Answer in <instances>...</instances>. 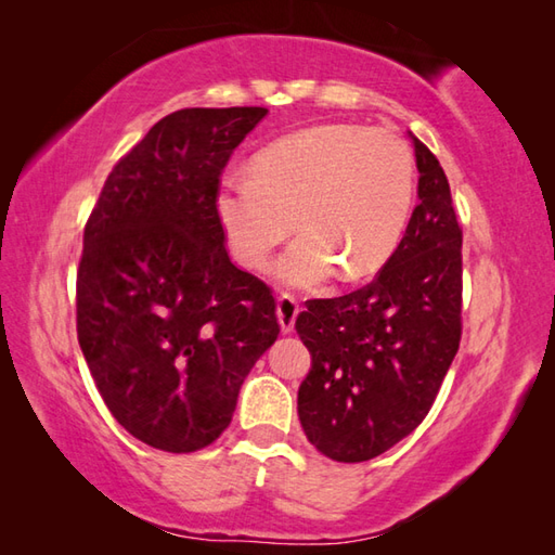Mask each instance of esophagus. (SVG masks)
<instances>
[{"label":"esophagus","mask_w":555,"mask_h":555,"mask_svg":"<svg viewBox=\"0 0 555 555\" xmlns=\"http://www.w3.org/2000/svg\"><path fill=\"white\" fill-rule=\"evenodd\" d=\"M298 312H300L298 300L288 296V293H281L276 300V317H279L281 332L284 334L293 332V326H296V320H298Z\"/></svg>","instance_id":"34e87169"}]
</instances>
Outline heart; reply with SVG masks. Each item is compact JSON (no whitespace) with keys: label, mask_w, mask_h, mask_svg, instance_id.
Instances as JSON below:
<instances>
[{"label":"heart","mask_w":555,"mask_h":555,"mask_svg":"<svg viewBox=\"0 0 555 555\" xmlns=\"http://www.w3.org/2000/svg\"><path fill=\"white\" fill-rule=\"evenodd\" d=\"M250 173L219 181V227L233 257L257 271L296 219L302 235L276 276L298 288L322 286L340 268L348 281L376 274L403 238L415 197V157L388 128H305L259 150Z\"/></svg>","instance_id":"obj_1"}]
</instances>
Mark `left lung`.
<instances>
[{
    "label": "left lung",
    "mask_w": 555,
    "mask_h": 555,
    "mask_svg": "<svg viewBox=\"0 0 555 555\" xmlns=\"http://www.w3.org/2000/svg\"><path fill=\"white\" fill-rule=\"evenodd\" d=\"M417 197L403 241L348 296L310 300L296 332L312 356L298 388L308 441L364 463L427 417L463 334V229L439 159L415 135Z\"/></svg>",
    "instance_id": "obj_1"
}]
</instances>
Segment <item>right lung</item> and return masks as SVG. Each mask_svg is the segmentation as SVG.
I'll return each mask as SVG.
<instances>
[{
	"label": "right lung",
	"mask_w": 555,
	"mask_h": 555,
	"mask_svg": "<svg viewBox=\"0 0 555 555\" xmlns=\"http://www.w3.org/2000/svg\"><path fill=\"white\" fill-rule=\"evenodd\" d=\"M264 107L179 109L116 162L82 233L78 344L121 427L193 453L229 427L279 336L267 284L235 267L215 195Z\"/></svg>",
	"instance_id": "right-lung-1"
}]
</instances>
